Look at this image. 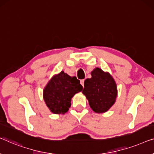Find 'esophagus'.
<instances>
[{
    "label": "esophagus",
    "instance_id": "esophagus-1",
    "mask_svg": "<svg viewBox=\"0 0 154 154\" xmlns=\"http://www.w3.org/2000/svg\"><path fill=\"white\" fill-rule=\"evenodd\" d=\"M84 82H85V80L84 79L83 80H81V84L82 85V87L84 86Z\"/></svg>",
    "mask_w": 154,
    "mask_h": 154
}]
</instances>
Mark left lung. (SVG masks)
<instances>
[{"label":"left lung","instance_id":"1","mask_svg":"<svg viewBox=\"0 0 154 154\" xmlns=\"http://www.w3.org/2000/svg\"><path fill=\"white\" fill-rule=\"evenodd\" d=\"M92 78L84 82L82 93L88 100L90 108L97 113L105 112L113 106L117 96V85L108 72L96 68Z\"/></svg>","mask_w":154,"mask_h":154}]
</instances>
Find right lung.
<instances>
[{"instance_id":"1","label":"right lung","mask_w":154,"mask_h":154,"mask_svg":"<svg viewBox=\"0 0 154 154\" xmlns=\"http://www.w3.org/2000/svg\"><path fill=\"white\" fill-rule=\"evenodd\" d=\"M82 90V86L76 77L70 76L62 71L44 89V100L53 114H64L70 108L72 98Z\"/></svg>"}]
</instances>
